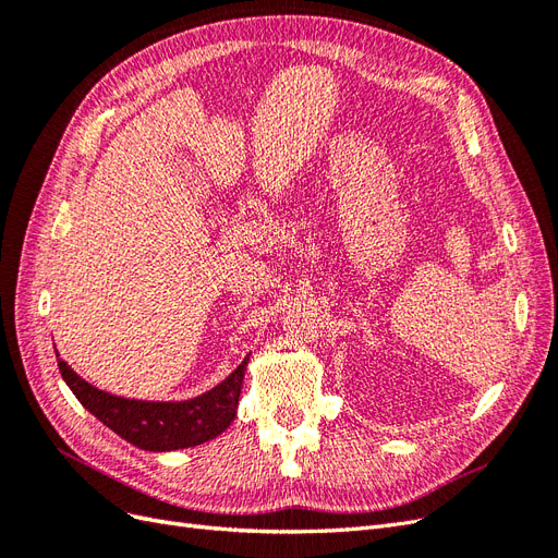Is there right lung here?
Masks as SVG:
<instances>
[{
    "label": "right lung",
    "mask_w": 558,
    "mask_h": 558,
    "mask_svg": "<svg viewBox=\"0 0 558 558\" xmlns=\"http://www.w3.org/2000/svg\"><path fill=\"white\" fill-rule=\"evenodd\" d=\"M248 359L211 391L181 402L130 400L99 391L58 359L60 375L90 414L123 440L146 451H174L205 445L221 435L238 416Z\"/></svg>",
    "instance_id": "right-lung-1"
}]
</instances>
